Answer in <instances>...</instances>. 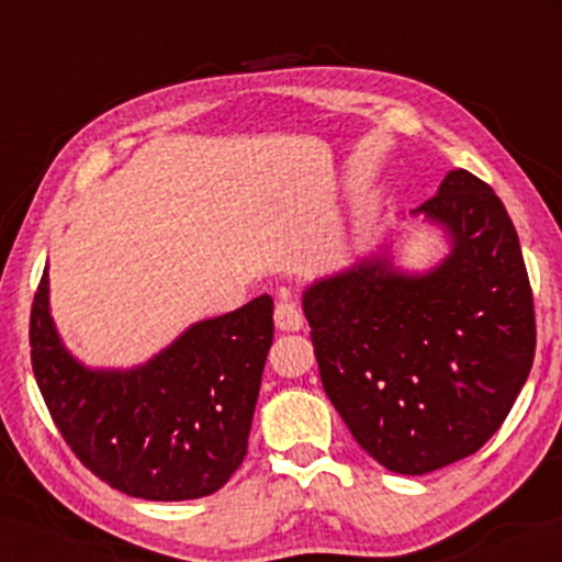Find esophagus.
<instances>
[{"instance_id": "34e87169", "label": "esophagus", "mask_w": 562, "mask_h": 562, "mask_svg": "<svg viewBox=\"0 0 562 562\" xmlns=\"http://www.w3.org/2000/svg\"><path fill=\"white\" fill-rule=\"evenodd\" d=\"M274 325L280 327L282 333H299V330H303V325H306V319H303L301 308L295 306V303L282 301V303H277V308H274Z\"/></svg>"}]
</instances>
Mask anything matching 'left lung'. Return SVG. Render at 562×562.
<instances>
[{"instance_id":"left-lung-1","label":"left lung","mask_w":562,"mask_h":562,"mask_svg":"<svg viewBox=\"0 0 562 562\" xmlns=\"http://www.w3.org/2000/svg\"><path fill=\"white\" fill-rule=\"evenodd\" d=\"M412 216L443 229L428 272L391 248L303 290L319 378L338 415L391 473L425 475L475 454L505 423L537 348L518 232L486 182L449 171Z\"/></svg>"}]
</instances>
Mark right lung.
<instances>
[{
	"instance_id": "add662e5",
	"label": "right lung",
	"mask_w": 562,
	"mask_h": 562,
	"mask_svg": "<svg viewBox=\"0 0 562 562\" xmlns=\"http://www.w3.org/2000/svg\"><path fill=\"white\" fill-rule=\"evenodd\" d=\"M274 303L195 322L132 370H92L63 346L49 314V274L31 306V364L74 454L108 486L153 502L218 492L243 465Z\"/></svg>"
}]
</instances>
